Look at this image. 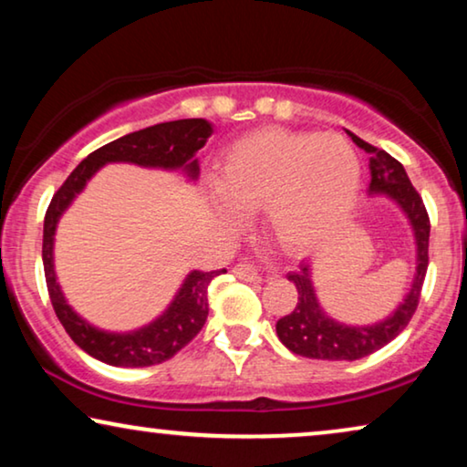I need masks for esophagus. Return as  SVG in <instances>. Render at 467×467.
I'll return each mask as SVG.
<instances>
[{
	"label": "esophagus",
	"instance_id": "esophagus-1",
	"mask_svg": "<svg viewBox=\"0 0 467 467\" xmlns=\"http://www.w3.org/2000/svg\"><path fill=\"white\" fill-rule=\"evenodd\" d=\"M234 274L244 283H254V280H261V270L254 264H238L234 267Z\"/></svg>",
	"mask_w": 467,
	"mask_h": 467
}]
</instances>
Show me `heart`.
Returning <instances> with one entry per match:
<instances>
[{
	"label": "heart",
	"mask_w": 467,
	"mask_h": 467,
	"mask_svg": "<svg viewBox=\"0 0 467 467\" xmlns=\"http://www.w3.org/2000/svg\"><path fill=\"white\" fill-rule=\"evenodd\" d=\"M359 181V159L344 138L264 127L229 144L214 191L229 225L238 210L264 206L274 238L299 251L347 219Z\"/></svg>",
	"instance_id": "heart-1"
}]
</instances>
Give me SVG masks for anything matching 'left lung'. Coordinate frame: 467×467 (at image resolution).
I'll return each mask as SVG.
<instances>
[{
	"label": "left lung",
	"instance_id": "8db88e82",
	"mask_svg": "<svg viewBox=\"0 0 467 467\" xmlns=\"http://www.w3.org/2000/svg\"><path fill=\"white\" fill-rule=\"evenodd\" d=\"M348 136L359 149L369 152V171H372L369 191L393 197L412 223L414 238H417V276L404 304L387 321L376 323L372 327H348V325L331 321L321 310L315 289H312L310 265L302 261L299 272L289 274V280L297 289V304L289 315L278 318L276 334L286 348L308 359L355 361L387 347L408 327L412 315L417 312L427 265H430V214H427L423 197L408 181L404 165L389 152L363 142L355 133L348 131Z\"/></svg>",
	"mask_w": 467,
	"mask_h": 467
}]
</instances>
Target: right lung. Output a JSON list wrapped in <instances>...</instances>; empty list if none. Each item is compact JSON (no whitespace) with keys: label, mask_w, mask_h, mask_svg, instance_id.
Instances as JSON below:
<instances>
[{"label":"right lung","mask_w":467,"mask_h":467,"mask_svg":"<svg viewBox=\"0 0 467 467\" xmlns=\"http://www.w3.org/2000/svg\"><path fill=\"white\" fill-rule=\"evenodd\" d=\"M210 133H213V127L203 119L170 120V123H159L127 133V136L93 150L85 161H80L78 168L55 191L53 200L48 203L47 216H44L42 261L50 304H53L55 315L67 336L85 353L108 366L149 368L171 359L202 331L208 318V285L225 270L191 272L165 315L150 323L149 327L133 331V334H104L82 321L69 308L59 285H57L53 270V235L57 221L76 193H80L88 178L108 161H130L150 165V168H184L189 170L191 176H197L200 168H197L195 155L206 144Z\"/></svg>","instance_id":"right-lung-1"}]
</instances>
